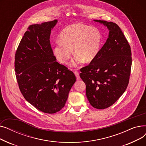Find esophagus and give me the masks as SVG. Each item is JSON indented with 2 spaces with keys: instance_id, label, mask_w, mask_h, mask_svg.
<instances>
[{
  "instance_id": "obj_1",
  "label": "esophagus",
  "mask_w": 146,
  "mask_h": 146,
  "mask_svg": "<svg viewBox=\"0 0 146 146\" xmlns=\"http://www.w3.org/2000/svg\"><path fill=\"white\" fill-rule=\"evenodd\" d=\"M74 74H75V76H76V78H77V79H80V76H79V72H78V71H74Z\"/></svg>"
}]
</instances>
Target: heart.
<instances>
[{
  "instance_id": "b5f03b06",
  "label": "heart",
  "mask_w": 146,
  "mask_h": 146,
  "mask_svg": "<svg viewBox=\"0 0 146 146\" xmlns=\"http://www.w3.org/2000/svg\"><path fill=\"white\" fill-rule=\"evenodd\" d=\"M102 35L99 29L81 24H76L66 27L60 35V40L56 41L54 53L60 62L66 63L73 54L75 57L72 66L92 61L100 51Z\"/></svg>"
}]
</instances>
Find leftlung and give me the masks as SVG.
Instances as JSON below:
<instances>
[{
  "label": "left lung",
  "mask_w": 146,
  "mask_h": 146,
  "mask_svg": "<svg viewBox=\"0 0 146 146\" xmlns=\"http://www.w3.org/2000/svg\"><path fill=\"white\" fill-rule=\"evenodd\" d=\"M110 30L106 42L98 56L80 68V76L86 84L90 105L104 110L112 105L123 94L129 80L132 64L130 45L115 23L95 20Z\"/></svg>",
  "instance_id": "1"
}]
</instances>
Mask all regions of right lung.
Masks as SVG:
<instances>
[{
  "label": "right lung",
  "mask_w": 146,
  "mask_h": 146,
  "mask_svg": "<svg viewBox=\"0 0 146 146\" xmlns=\"http://www.w3.org/2000/svg\"><path fill=\"white\" fill-rule=\"evenodd\" d=\"M57 21L29 25L15 56V70L19 90L36 109L47 113L65 105L76 82L73 72L56 61L50 37Z\"/></svg>",
  "instance_id": "right-lung-1"
}]
</instances>
